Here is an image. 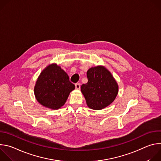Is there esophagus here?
<instances>
[{"label": "esophagus", "instance_id": "obj_1", "mask_svg": "<svg viewBox=\"0 0 161 161\" xmlns=\"http://www.w3.org/2000/svg\"><path fill=\"white\" fill-rule=\"evenodd\" d=\"M80 86H81V84L80 83H77L75 84V87L76 89H80Z\"/></svg>", "mask_w": 161, "mask_h": 161}]
</instances>
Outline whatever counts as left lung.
<instances>
[{
	"instance_id": "left-lung-1",
	"label": "left lung",
	"mask_w": 161,
	"mask_h": 161,
	"mask_svg": "<svg viewBox=\"0 0 161 161\" xmlns=\"http://www.w3.org/2000/svg\"><path fill=\"white\" fill-rule=\"evenodd\" d=\"M88 82L81 86L86 104L93 109H101L117 96L119 87L111 74L102 66L92 67L86 73Z\"/></svg>"
}]
</instances>
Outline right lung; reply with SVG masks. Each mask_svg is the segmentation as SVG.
<instances>
[{
	"label": "right lung",
	"instance_id": "1",
	"mask_svg": "<svg viewBox=\"0 0 161 161\" xmlns=\"http://www.w3.org/2000/svg\"><path fill=\"white\" fill-rule=\"evenodd\" d=\"M75 86L69 81L67 73L57 64H52L39 76L34 94L42 106L53 109L62 106Z\"/></svg>",
	"mask_w": 161,
	"mask_h": 161
}]
</instances>
